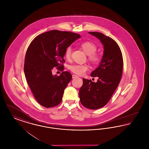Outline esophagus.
<instances>
[{
    "mask_svg": "<svg viewBox=\"0 0 149 149\" xmlns=\"http://www.w3.org/2000/svg\"><path fill=\"white\" fill-rule=\"evenodd\" d=\"M72 79H75V78H78V76L75 75V74H73V75H72Z\"/></svg>",
    "mask_w": 149,
    "mask_h": 149,
    "instance_id": "1",
    "label": "esophagus"
}]
</instances>
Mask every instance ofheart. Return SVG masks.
<instances>
[{
  "label": "heart",
  "mask_w": 149,
  "mask_h": 149,
  "mask_svg": "<svg viewBox=\"0 0 149 149\" xmlns=\"http://www.w3.org/2000/svg\"><path fill=\"white\" fill-rule=\"evenodd\" d=\"M81 49L88 55L89 59L93 63H97L99 61L100 57L95 52L97 50L96 45L90 41H85L81 43L80 45ZM71 49L70 46L68 47L65 51V57L66 59H69L71 57ZM69 69L72 72L78 75H82L85 71L89 69V66L87 65H80L74 64L69 66Z\"/></svg>",
  "instance_id": "b5f03b06"
}]
</instances>
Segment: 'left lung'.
<instances>
[{"label":"left lung","instance_id":"8db88e82","mask_svg":"<svg viewBox=\"0 0 149 149\" xmlns=\"http://www.w3.org/2000/svg\"><path fill=\"white\" fill-rule=\"evenodd\" d=\"M89 33L99 39L104 51L98 67L91 74L92 77L98 78L97 81L83 79L79 97L83 106L97 109L106 105L117 88L122 77L123 62L120 48L112 38L100 32Z\"/></svg>","mask_w":149,"mask_h":149}]
</instances>
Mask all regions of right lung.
<instances>
[{
    "label": "right lung",
    "mask_w": 149,
    "mask_h": 149,
    "mask_svg": "<svg viewBox=\"0 0 149 149\" xmlns=\"http://www.w3.org/2000/svg\"><path fill=\"white\" fill-rule=\"evenodd\" d=\"M79 38L78 33L52 30L37 36L29 45L24 72L32 92L41 106L53 107L62 101L72 76L67 71L60 76L53 75L52 70L54 67L64 70L61 63L65 62V50Z\"/></svg>",
    "instance_id": "1"
}]
</instances>
